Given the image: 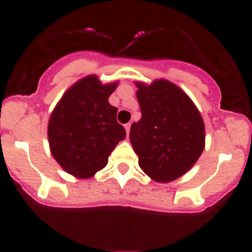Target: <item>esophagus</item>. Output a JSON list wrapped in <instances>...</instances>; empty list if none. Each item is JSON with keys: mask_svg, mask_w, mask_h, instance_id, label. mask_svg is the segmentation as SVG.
<instances>
[{"mask_svg": "<svg viewBox=\"0 0 252 252\" xmlns=\"http://www.w3.org/2000/svg\"><path fill=\"white\" fill-rule=\"evenodd\" d=\"M130 126H131V123H128V124H126V135H129V133H130Z\"/></svg>", "mask_w": 252, "mask_h": 252, "instance_id": "esophagus-1", "label": "esophagus"}]
</instances>
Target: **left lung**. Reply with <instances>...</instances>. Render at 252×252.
Returning <instances> with one entry per match:
<instances>
[{
    "label": "left lung",
    "mask_w": 252,
    "mask_h": 252,
    "mask_svg": "<svg viewBox=\"0 0 252 252\" xmlns=\"http://www.w3.org/2000/svg\"><path fill=\"white\" fill-rule=\"evenodd\" d=\"M141 119L130 126L139 166L151 179L168 183L187 173L205 147V126L187 94L167 80L138 83Z\"/></svg>",
    "instance_id": "left-lung-1"
}]
</instances>
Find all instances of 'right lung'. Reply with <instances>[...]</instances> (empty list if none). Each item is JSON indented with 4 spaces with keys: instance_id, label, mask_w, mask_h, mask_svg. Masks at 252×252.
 <instances>
[{
    "instance_id": "right-lung-1",
    "label": "right lung",
    "mask_w": 252,
    "mask_h": 252,
    "mask_svg": "<svg viewBox=\"0 0 252 252\" xmlns=\"http://www.w3.org/2000/svg\"><path fill=\"white\" fill-rule=\"evenodd\" d=\"M117 83L102 85L90 75L75 83L53 110L48 122L51 154L74 177H93L107 164L108 156L126 129L117 122V108L108 97Z\"/></svg>"
}]
</instances>
